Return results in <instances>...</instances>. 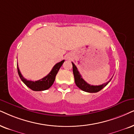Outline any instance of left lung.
Segmentation results:
<instances>
[{"mask_svg":"<svg viewBox=\"0 0 134 134\" xmlns=\"http://www.w3.org/2000/svg\"><path fill=\"white\" fill-rule=\"evenodd\" d=\"M72 64V67H73V73H74V79H75V82L76 85L80 89H81L82 90L86 91V92L88 93H96L98 92L99 91H100L101 90H102L103 88L106 87V85L108 84L110 81L111 80H109L108 82H106V83L100 85H91L85 82L83 79H82V77L81 76L78 70L77 67L75 65L73 62Z\"/></svg>","mask_w":134,"mask_h":134,"instance_id":"8db88e82","label":"left lung"}]
</instances>
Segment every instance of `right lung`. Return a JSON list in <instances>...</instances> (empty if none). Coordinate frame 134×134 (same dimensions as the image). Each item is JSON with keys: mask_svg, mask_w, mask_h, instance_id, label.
Returning <instances> with one entry per match:
<instances>
[{"mask_svg": "<svg viewBox=\"0 0 134 134\" xmlns=\"http://www.w3.org/2000/svg\"><path fill=\"white\" fill-rule=\"evenodd\" d=\"M65 60H63L62 61L58 62L54 66L53 68L49 74L48 75L46 76L43 79L37 81H30V80H27L26 79H25L24 77H23V75H21V72L18 68V66L17 64V70H18V75L20 79H21V81L28 88H30V89L32 90L33 91H44L46 90L49 89L51 87L53 84V83L54 82L55 76H56L57 74L58 73L59 69H60V67H61L62 64L64 62Z\"/></svg>", "mask_w": 134, "mask_h": 134, "instance_id": "add662e5", "label": "right lung"}]
</instances>
